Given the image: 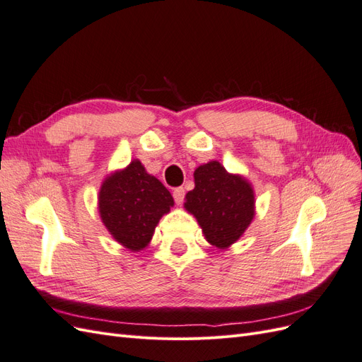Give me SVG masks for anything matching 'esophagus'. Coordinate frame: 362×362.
<instances>
[{
    "label": "esophagus",
    "instance_id": "obj_1",
    "mask_svg": "<svg viewBox=\"0 0 362 362\" xmlns=\"http://www.w3.org/2000/svg\"><path fill=\"white\" fill-rule=\"evenodd\" d=\"M184 198H185V190L182 187H178V189L173 190V199L178 205L184 202Z\"/></svg>",
    "mask_w": 362,
    "mask_h": 362
}]
</instances>
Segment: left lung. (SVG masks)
Listing matches in <instances>:
<instances>
[{"instance_id": "8db88e82", "label": "left lung", "mask_w": 362, "mask_h": 362, "mask_svg": "<svg viewBox=\"0 0 362 362\" xmlns=\"http://www.w3.org/2000/svg\"><path fill=\"white\" fill-rule=\"evenodd\" d=\"M185 208L198 218L208 243L225 249L242 237L254 217V192L243 178L210 161L194 170Z\"/></svg>"}]
</instances>
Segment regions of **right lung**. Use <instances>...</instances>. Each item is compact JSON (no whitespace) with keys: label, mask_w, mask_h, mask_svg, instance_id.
I'll return each instance as SVG.
<instances>
[{"label":"right lung","mask_w":362,"mask_h":362,"mask_svg":"<svg viewBox=\"0 0 362 362\" xmlns=\"http://www.w3.org/2000/svg\"><path fill=\"white\" fill-rule=\"evenodd\" d=\"M169 190L146 173L139 160L122 172L108 177L100 192L103 222L120 245L131 250L144 249L164 213L170 211Z\"/></svg>","instance_id":"1"}]
</instances>
